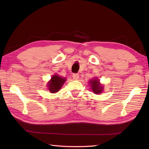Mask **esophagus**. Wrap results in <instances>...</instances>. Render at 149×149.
Instances as JSON below:
<instances>
[{"mask_svg":"<svg viewBox=\"0 0 149 149\" xmlns=\"http://www.w3.org/2000/svg\"><path fill=\"white\" fill-rule=\"evenodd\" d=\"M72 77H73V78H74V79H75V80L78 79L79 77V74H73Z\"/></svg>","mask_w":149,"mask_h":149,"instance_id":"esophagus-1","label":"esophagus"}]
</instances>
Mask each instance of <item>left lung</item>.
Masks as SVG:
<instances>
[{
	"label": "left lung",
	"instance_id": "8db88e82",
	"mask_svg": "<svg viewBox=\"0 0 149 149\" xmlns=\"http://www.w3.org/2000/svg\"><path fill=\"white\" fill-rule=\"evenodd\" d=\"M89 83L91 84V89L92 90V91L95 94H99L102 92L104 86L100 83L99 79H98V78L91 79Z\"/></svg>",
	"mask_w": 149,
	"mask_h": 149
}]
</instances>
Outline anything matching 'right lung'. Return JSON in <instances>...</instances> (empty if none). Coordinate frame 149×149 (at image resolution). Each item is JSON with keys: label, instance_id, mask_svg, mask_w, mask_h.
Returning a JSON list of instances; mask_svg holds the SVG:
<instances>
[{"label": "right lung", "instance_id": "obj_1", "mask_svg": "<svg viewBox=\"0 0 149 149\" xmlns=\"http://www.w3.org/2000/svg\"><path fill=\"white\" fill-rule=\"evenodd\" d=\"M66 79L59 76L58 75H54L47 84V87L50 93H56L61 89Z\"/></svg>", "mask_w": 149, "mask_h": 149}]
</instances>
